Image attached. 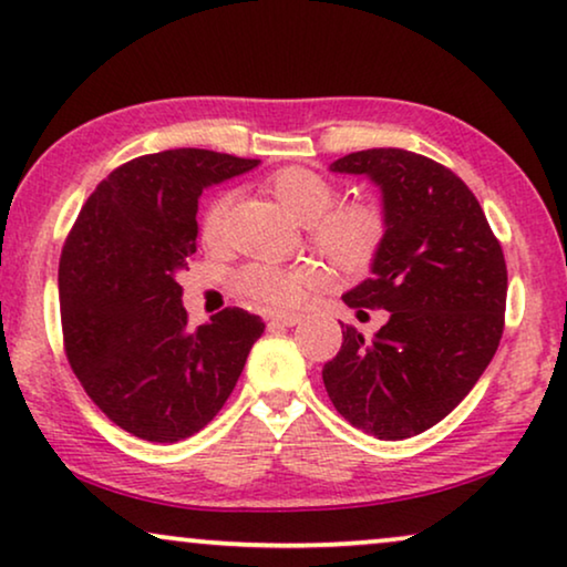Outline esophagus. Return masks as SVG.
Instances as JSON below:
<instances>
[{"label": "esophagus", "instance_id": "obj_1", "mask_svg": "<svg viewBox=\"0 0 567 567\" xmlns=\"http://www.w3.org/2000/svg\"><path fill=\"white\" fill-rule=\"evenodd\" d=\"M298 321H300V318L292 316V313H275L272 318H269V323L282 326V329H290V326H295Z\"/></svg>", "mask_w": 567, "mask_h": 567}]
</instances>
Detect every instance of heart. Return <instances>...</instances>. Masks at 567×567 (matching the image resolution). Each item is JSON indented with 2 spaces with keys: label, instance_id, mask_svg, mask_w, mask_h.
<instances>
[{
  "label": "heart",
  "instance_id": "b5f03b06",
  "mask_svg": "<svg viewBox=\"0 0 567 567\" xmlns=\"http://www.w3.org/2000/svg\"><path fill=\"white\" fill-rule=\"evenodd\" d=\"M287 213L306 223L310 241L341 269H362L372 261L385 234V218L380 207L370 203H354L331 210L339 203V187L323 174L302 166H287L272 174L267 182ZM230 195L213 197L203 215V241L220 244L226 236V220L230 210ZM316 272L310 267H269L249 265L238 275V290L246 298L265 308L298 306L306 287L313 282Z\"/></svg>",
  "mask_w": 567,
  "mask_h": 567
}]
</instances>
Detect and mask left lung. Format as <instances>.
Here are the masks:
<instances>
[{"label": "left lung", "instance_id": "8db88e82", "mask_svg": "<svg viewBox=\"0 0 567 567\" xmlns=\"http://www.w3.org/2000/svg\"><path fill=\"white\" fill-rule=\"evenodd\" d=\"M380 187L382 234L370 272L341 295L349 308L388 310L372 339L341 326L323 367L333 409L378 440L416 436L465 398L504 333L506 261L465 182L432 158L370 148L329 166Z\"/></svg>", "mask_w": 567, "mask_h": 567}]
</instances>
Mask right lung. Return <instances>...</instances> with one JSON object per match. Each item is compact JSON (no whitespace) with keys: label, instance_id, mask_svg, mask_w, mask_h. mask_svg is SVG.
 Returning a JSON list of instances; mask_svg holds the SVG:
<instances>
[{"label":"right lung","instance_id":"add662e5","mask_svg":"<svg viewBox=\"0 0 567 567\" xmlns=\"http://www.w3.org/2000/svg\"><path fill=\"white\" fill-rule=\"evenodd\" d=\"M259 158L205 148L138 156L102 179L63 244V344L86 395L148 442L200 432L234 393L265 323L226 308L187 329L179 272L197 251L203 189Z\"/></svg>","mask_w":567,"mask_h":567}]
</instances>
